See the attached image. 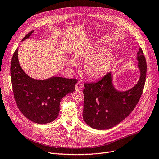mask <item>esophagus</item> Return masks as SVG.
<instances>
[{
	"instance_id": "obj_1",
	"label": "esophagus",
	"mask_w": 159,
	"mask_h": 159,
	"mask_svg": "<svg viewBox=\"0 0 159 159\" xmlns=\"http://www.w3.org/2000/svg\"><path fill=\"white\" fill-rule=\"evenodd\" d=\"M82 88V84L80 82H78L75 85V89L78 91V90H80Z\"/></svg>"
}]
</instances>
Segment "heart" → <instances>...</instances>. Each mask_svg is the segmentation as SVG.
<instances>
[{"mask_svg": "<svg viewBox=\"0 0 159 159\" xmlns=\"http://www.w3.org/2000/svg\"><path fill=\"white\" fill-rule=\"evenodd\" d=\"M92 55V52H82L77 56V60L87 59ZM113 56L112 53L109 51H101L85 62L84 68L87 75L89 78L96 79L103 77L109 69ZM69 64L71 66H75V63L74 60H70Z\"/></svg>", "mask_w": 159, "mask_h": 159, "instance_id": "b5f03b06", "label": "heart"}]
</instances>
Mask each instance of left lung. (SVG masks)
Listing matches in <instances>:
<instances>
[{
    "instance_id": "obj_1",
    "label": "left lung",
    "mask_w": 159,
    "mask_h": 159,
    "mask_svg": "<svg viewBox=\"0 0 159 159\" xmlns=\"http://www.w3.org/2000/svg\"><path fill=\"white\" fill-rule=\"evenodd\" d=\"M137 60L141 76L137 84L129 91L120 92L112 84L111 73L96 82L84 83L82 116L90 127L105 130L119 124L131 113L138 104L145 86L147 61L141 48Z\"/></svg>"
}]
</instances>
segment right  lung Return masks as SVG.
<instances>
[{
  "label": "right lung",
  "instance_id": "1",
  "mask_svg": "<svg viewBox=\"0 0 159 159\" xmlns=\"http://www.w3.org/2000/svg\"><path fill=\"white\" fill-rule=\"evenodd\" d=\"M31 31L22 40L29 37ZM18 49L14 51L11 63V77L14 98L21 112L37 124H47L54 120L60 112L61 99L74 92L76 79L54 77L46 80H35L28 76L21 68L18 58Z\"/></svg>",
  "mask_w": 159,
  "mask_h": 159
}]
</instances>
